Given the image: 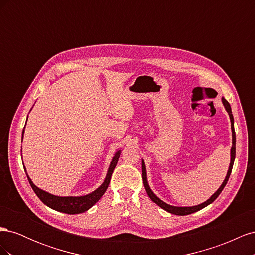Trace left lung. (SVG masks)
<instances>
[{"label": "left lung", "instance_id": "obj_1", "mask_svg": "<svg viewBox=\"0 0 255 255\" xmlns=\"http://www.w3.org/2000/svg\"><path fill=\"white\" fill-rule=\"evenodd\" d=\"M222 103H223V106H225L226 111L228 112L229 116H230V120H231V129H232V148H231V161H230V166H229V170H228V173H227V176L225 181L222 182L221 186L218 188V190L215 192V194L208 199L206 200L205 202L201 203V204H198V205H195V206H173V205H170V204H167L166 202L161 201V200L154 194V192L151 190L149 184H148V180H146V170H145V165H144V161L142 159V181H143V185H144V188L146 190V194H148V196L150 197V199L152 200V201L154 203H156L158 206H160L163 210L167 211L168 213H171V214H174V215H179V216H184V215H189V214H192L195 212H198L200 210H202L203 207L207 206L208 204H211L212 202H214L216 198H217L220 192L222 191V189L225 188V186L228 183V180L230 177V174L231 172H232V168H233V164H234V160H235V149H236V137H235V130H234V118H233V115H232V110H231V106H230V103L227 101V100L225 98H222Z\"/></svg>", "mask_w": 255, "mask_h": 255}]
</instances>
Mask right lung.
I'll return each mask as SVG.
<instances>
[{
  "instance_id": "1",
  "label": "right lung",
  "mask_w": 255,
  "mask_h": 255,
  "mask_svg": "<svg viewBox=\"0 0 255 255\" xmlns=\"http://www.w3.org/2000/svg\"><path fill=\"white\" fill-rule=\"evenodd\" d=\"M24 128H23V132H22V139H23V135H24ZM120 153H121L120 150L115 153V155H114V157L111 161L109 171H107L106 177H105V180L102 183L101 186L97 188L95 191H92V192H90V194L85 195V196L59 197V196L49 194V192L44 191L40 188H38L36 185L32 182V180L29 179V176H28L27 173H26V175H27V179H28L30 186H32L33 190L35 191V194L45 205L53 208V210L61 212V213H66V214H70V215L81 214V213L88 211L89 208L92 205H95L99 201V200L101 199V197L104 195V192L106 191L107 187H109V184L111 182V177H112L114 169L118 163ZM23 167H24V166H23ZM24 170L26 172L25 167H24Z\"/></svg>"
}]
</instances>
